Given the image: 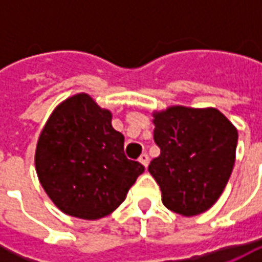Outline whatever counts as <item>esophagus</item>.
<instances>
[{"instance_id": "esophagus-1", "label": "esophagus", "mask_w": 262, "mask_h": 262, "mask_svg": "<svg viewBox=\"0 0 262 262\" xmlns=\"http://www.w3.org/2000/svg\"><path fill=\"white\" fill-rule=\"evenodd\" d=\"M138 160H140V163H141V165H143L144 167L148 166V162H150V159H148V155H147V153H143V155L140 156V159H138Z\"/></svg>"}]
</instances>
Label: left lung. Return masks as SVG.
<instances>
[{
    "instance_id": "1",
    "label": "left lung",
    "mask_w": 262,
    "mask_h": 262,
    "mask_svg": "<svg viewBox=\"0 0 262 262\" xmlns=\"http://www.w3.org/2000/svg\"><path fill=\"white\" fill-rule=\"evenodd\" d=\"M160 156L148 172L170 211L192 217L214 206L235 165L237 129L216 107L169 106L153 112Z\"/></svg>"
}]
</instances>
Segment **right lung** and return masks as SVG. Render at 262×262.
I'll return each instance as SVG.
<instances>
[{
	"label": "right lung",
	"mask_w": 262,
	"mask_h": 262,
	"mask_svg": "<svg viewBox=\"0 0 262 262\" xmlns=\"http://www.w3.org/2000/svg\"><path fill=\"white\" fill-rule=\"evenodd\" d=\"M39 182L62 213L83 220L111 214L144 172L124 155V136L112 112L87 93L62 100L48 118L36 144Z\"/></svg>",
	"instance_id": "obj_1"
}]
</instances>
